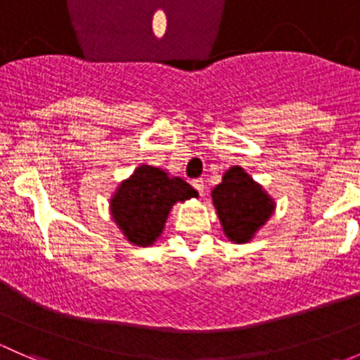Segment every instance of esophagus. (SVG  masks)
Wrapping results in <instances>:
<instances>
[{
  "label": "esophagus",
  "instance_id": "esophagus-1",
  "mask_svg": "<svg viewBox=\"0 0 360 360\" xmlns=\"http://www.w3.org/2000/svg\"><path fill=\"white\" fill-rule=\"evenodd\" d=\"M193 188L198 191V193L203 195V191H205V183H203V179H195Z\"/></svg>",
  "mask_w": 360,
  "mask_h": 360
}]
</instances>
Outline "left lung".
<instances>
[{
  "instance_id": "obj_1",
  "label": "left lung",
  "mask_w": 360,
  "mask_h": 360,
  "mask_svg": "<svg viewBox=\"0 0 360 360\" xmlns=\"http://www.w3.org/2000/svg\"><path fill=\"white\" fill-rule=\"evenodd\" d=\"M212 202L217 210L224 235L231 242L245 244L274 212L275 203L254 183L242 167H230L223 183L212 190Z\"/></svg>"
}]
</instances>
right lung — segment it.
Here are the masks:
<instances>
[{"mask_svg":"<svg viewBox=\"0 0 360 360\" xmlns=\"http://www.w3.org/2000/svg\"><path fill=\"white\" fill-rule=\"evenodd\" d=\"M198 197L197 190L179 177L151 165H141L120 184L111 198V216L129 242L146 248L162 235L176 202Z\"/></svg>","mask_w":360,"mask_h":360,"instance_id":"1","label":"right lung"}]
</instances>
